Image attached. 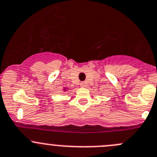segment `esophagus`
Returning <instances> with one entry per match:
<instances>
[{
	"label": "esophagus",
	"instance_id": "esophagus-1",
	"mask_svg": "<svg viewBox=\"0 0 157 157\" xmlns=\"http://www.w3.org/2000/svg\"><path fill=\"white\" fill-rule=\"evenodd\" d=\"M87 86V83L86 82H81L80 83V87H85Z\"/></svg>",
	"mask_w": 157,
	"mask_h": 157
}]
</instances>
